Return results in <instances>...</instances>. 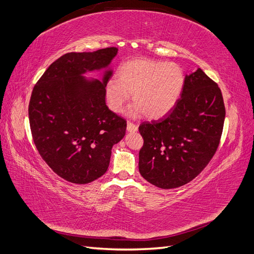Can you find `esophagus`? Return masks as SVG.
I'll return each instance as SVG.
<instances>
[{"label": "esophagus", "instance_id": "obj_1", "mask_svg": "<svg viewBox=\"0 0 254 254\" xmlns=\"http://www.w3.org/2000/svg\"><path fill=\"white\" fill-rule=\"evenodd\" d=\"M127 130L130 131V132H136L138 130V126L136 124H133L131 122H128L127 123Z\"/></svg>", "mask_w": 254, "mask_h": 254}]
</instances>
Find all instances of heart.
<instances>
[{
  "label": "heart",
  "instance_id": "b5f03b06",
  "mask_svg": "<svg viewBox=\"0 0 254 254\" xmlns=\"http://www.w3.org/2000/svg\"><path fill=\"white\" fill-rule=\"evenodd\" d=\"M185 84L182 67L175 63L138 58L124 62L118 67L117 79L105 84V94L112 111L122 112L132 93L136 103L132 116L143 114L151 118L163 117L178 101Z\"/></svg>",
  "mask_w": 254,
  "mask_h": 254
}]
</instances>
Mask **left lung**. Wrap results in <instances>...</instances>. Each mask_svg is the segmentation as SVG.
<instances>
[{"mask_svg":"<svg viewBox=\"0 0 254 254\" xmlns=\"http://www.w3.org/2000/svg\"><path fill=\"white\" fill-rule=\"evenodd\" d=\"M225 105L222 91L198 68L186 76L182 97L157 121L143 122L139 132V172L152 185L173 189L204 170L221 141Z\"/></svg>","mask_w":254,"mask_h":254,"instance_id":"1","label":"left lung"}]
</instances>
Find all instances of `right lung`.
<instances>
[{"instance_id":"add662e5","label":"right lung","mask_w":254,"mask_h":254,"mask_svg":"<svg viewBox=\"0 0 254 254\" xmlns=\"http://www.w3.org/2000/svg\"><path fill=\"white\" fill-rule=\"evenodd\" d=\"M117 48L62 55L33 87L28 114L36 148L60 177L88 184L108 171L113 144L125 136L127 122L109 110L103 81L84 79L86 71L104 68Z\"/></svg>"}]
</instances>
